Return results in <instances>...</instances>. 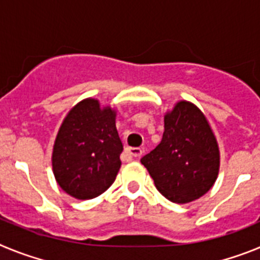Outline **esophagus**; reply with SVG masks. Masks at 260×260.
<instances>
[{
  "label": "esophagus",
  "instance_id": "34e87169",
  "mask_svg": "<svg viewBox=\"0 0 260 260\" xmlns=\"http://www.w3.org/2000/svg\"><path fill=\"white\" fill-rule=\"evenodd\" d=\"M126 152H127L130 156H133V157H141L143 151H142L141 148H127Z\"/></svg>",
  "mask_w": 260,
  "mask_h": 260
}]
</instances>
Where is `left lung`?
I'll return each instance as SVG.
<instances>
[{
    "mask_svg": "<svg viewBox=\"0 0 260 260\" xmlns=\"http://www.w3.org/2000/svg\"><path fill=\"white\" fill-rule=\"evenodd\" d=\"M142 164L156 189L178 204L203 197L217 180L219 144L207 117L195 104L180 100L164 114V134Z\"/></svg>",
    "mask_w": 260,
    "mask_h": 260,
    "instance_id": "left-lung-1",
    "label": "left lung"
}]
</instances>
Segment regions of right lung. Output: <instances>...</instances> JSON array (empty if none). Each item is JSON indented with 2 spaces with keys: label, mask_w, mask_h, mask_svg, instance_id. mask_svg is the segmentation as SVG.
I'll list each match as a JSON object with an SVG mask.
<instances>
[{
  "label": "right lung",
  "mask_w": 260,
  "mask_h": 260,
  "mask_svg": "<svg viewBox=\"0 0 260 260\" xmlns=\"http://www.w3.org/2000/svg\"><path fill=\"white\" fill-rule=\"evenodd\" d=\"M116 116L114 108L87 98L62 121L53 144L52 168L59 187L73 198H96L116 180L123 150Z\"/></svg>",
  "instance_id": "obj_1"
}]
</instances>
